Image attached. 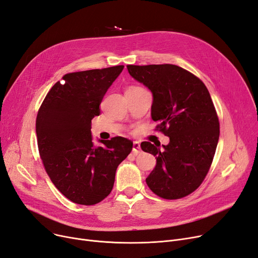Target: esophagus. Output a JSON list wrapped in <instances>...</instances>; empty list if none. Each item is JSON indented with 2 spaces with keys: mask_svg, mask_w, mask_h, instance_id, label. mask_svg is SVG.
I'll use <instances>...</instances> for the list:
<instances>
[{
  "mask_svg": "<svg viewBox=\"0 0 258 258\" xmlns=\"http://www.w3.org/2000/svg\"><path fill=\"white\" fill-rule=\"evenodd\" d=\"M140 153V143L138 141H135L133 144V154L138 155Z\"/></svg>",
  "mask_w": 258,
  "mask_h": 258,
  "instance_id": "1",
  "label": "esophagus"
}]
</instances>
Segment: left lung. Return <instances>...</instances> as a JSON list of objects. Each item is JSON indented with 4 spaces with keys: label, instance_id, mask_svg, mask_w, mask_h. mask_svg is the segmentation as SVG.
<instances>
[{
    "label": "left lung",
    "instance_id": "1",
    "mask_svg": "<svg viewBox=\"0 0 258 258\" xmlns=\"http://www.w3.org/2000/svg\"><path fill=\"white\" fill-rule=\"evenodd\" d=\"M127 70L152 92V119L170 138L161 149L141 143L157 161L145 181L159 197L182 198L204 181L218 143L219 121L210 93L203 81L177 65H127Z\"/></svg>",
    "mask_w": 258,
    "mask_h": 258
}]
</instances>
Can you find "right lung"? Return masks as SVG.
Masks as SVG:
<instances>
[{"instance_id": "add662e5", "label": "right lung", "mask_w": 258, "mask_h": 258, "mask_svg": "<svg viewBox=\"0 0 258 258\" xmlns=\"http://www.w3.org/2000/svg\"><path fill=\"white\" fill-rule=\"evenodd\" d=\"M124 69L71 73L55 83L38 111L36 132L40 157L50 180L78 205L93 206L111 192L118 165L133 149L123 137L98 140L92 136V119L109 86Z\"/></svg>"}]
</instances>
